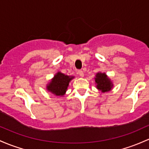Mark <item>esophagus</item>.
Masks as SVG:
<instances>
[{
  "instance_id": "34e87169",
  "label": "esophagus",
  "mask_w": 149,
  "mask_h": 149,
  "mask_svg": "<svg viewBox=\"0 0 149 149\" xmlns=\"http://www.w3.org/2000/svg\"><path fill=\"white\" fill-rule=\"evenodd\" d=\"M78 74L81 77H83V76H84V73H83L82 70H79V71H78Z\"/></svg>"
}]
</instances>
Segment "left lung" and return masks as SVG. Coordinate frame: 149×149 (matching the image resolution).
Instances as JSON below:
<instances>
[{"instance_id": "8db88e82", "label": "left lung", "mask_w": 149, "mask_h": 149, "mask_svg": "<svg viewBox=\"0 0 149 149\" xmlns=\"http://www.w3.org/2000/svg\"><path fill=\"white\" fill-rule=\"evenodd\" d=\"M94 79L96 88L102 93H107L113 88V83L105 73L98 72L96 73Z\"/></svg>"}]
</instances>
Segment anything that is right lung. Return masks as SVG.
Wrapping results in <instances>:
<instances>
[{"label":"right lung","mask_w":149,"mask_h":149,"mask_svg":"<svg viewBox=\"0 0 149 149\" xmlns=\"http://www.w3.org/2000/svg\"><path fill=\"white\" fill-rule=\"evenodd\" d=\"M73 78L74 76H68L61 71H58L51 79L50 82L47 83L46 88L47 91L54 95L61 97L66 94L70 81Z\"/></svg>","instance_id":"obj_1"}]
</instances>
